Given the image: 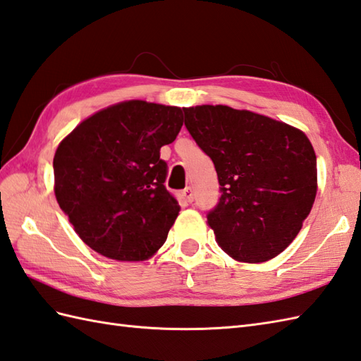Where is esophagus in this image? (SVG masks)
<instances>
[{"instance_id":"esophagus-1","label":"esophagus","mask_w":361,"mask_h":361,"mask_svg":"<svg viewBox=\"0 0 361 361\" xmlns=\"http://www.w3.org/2000/svg\"><path fill=\"white\" fill-rule=\"evenodd\" d=\"M183 197H184V200L189 201V203H192V201H194V189H192L190 186L184 189L183 190Z\"/></svg>"}]
</instances>
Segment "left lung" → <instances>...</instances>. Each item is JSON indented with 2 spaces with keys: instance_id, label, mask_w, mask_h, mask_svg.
Returning a JSON list of instances; mask_svg holds the SVG:
<instances>
[{
  "instance_id": "obj_1",
  "label": "left lung",
  "mask_w": 361,
  "mask_h": 361,
  "mask_svg": "<svg viewBox=\"0 0 361 361\" xmlns=\"http://www.w3.org/2000/svg\"><path fill=\"white\" fill-rule=\"evenodd\" d=\"M184 124L214 161L220 203L215 241L243 263H263L295 240L317 195V157L303 130L223 104L183 107Z\"/></svg>"
}]
</instances>
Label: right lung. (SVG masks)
Returning <instances> with one entry per match:
<instances>
[{"label": "right lung", "mask_w": 361, "mask_h": 361, "mask_svg": "<svg viewBox=\"0 0 361 361\" xmlns=\"http://www.w3.org/2000/svg\"><path fill=\"white\" fill-rule=\"evenodd\" d=\"M181 126V107L129 99L87 116L58 145L56 201L99 255L145 262L164 245L180 206L163 184L160 149Z\"/></svg>", "instance_id": "add662e5"}]
</instances>
